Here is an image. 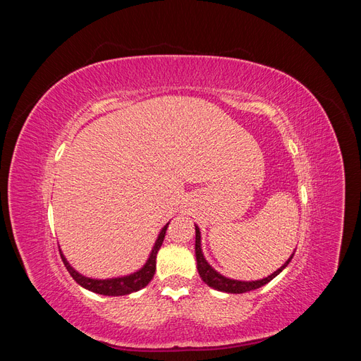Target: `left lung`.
<instances>
[{"label":"left lung","instance_id":"obj_1","mask_svg":"<svg viewBox=\"0 0 361 361\" xmlns=\"http://www.w3.org/2000/svg\"><path fill=\"white\" fill-rule=\"evenodd\" d=\"M292 256L283 264L277 271L272 272L271 276L262 279V280H255V281H241V280H233V279H227L224 276H221L220 272H216L209 264H207L203 251H202V236H200V228L195 226V259H197V271L202 277V280L206 283L209 288H214L216 290L221 292H227V293H244L248 290H255L259 289L262 286H265L267 283H269L272 279L277 277L280 272L285 269L289 262L292 260Z\"/></svg>","mask_w":361,"mask_h":361}]
</instances>
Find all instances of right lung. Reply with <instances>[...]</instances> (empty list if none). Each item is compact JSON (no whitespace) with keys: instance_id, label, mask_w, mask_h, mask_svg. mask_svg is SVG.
Instances as JSON below:
<instances>
[{"instance_id":"add662e5","label":"right lung","mask_w":361,"mask_h":361,"mask_svg":"<svg viewBox=\"0 0 361 361\" xmlns=\"http://www.w3.org/2000/svg\"><path fill=\"white\" fill-rule=\"evenodd\" d=\"M169 223L162 227V231L159 232L157 243L150 251V256L147 259V262L145 264V267L135 271L134 274H129L125 277H117V279H105V280H97V279H89L82 274H80L78 271H75L69 262L66 260V257L63 256V253L60 251V256L64 267L69 271V274L72 276V279L78 283L80 286L89 289L94 293H101V295H108V297H120V295H128L137 292L140 289H143L145 286H147L150 280L154 279L155 269H157V255L162 245L164 238H166V232H167Z\"/></svg>"}]
</instances>
